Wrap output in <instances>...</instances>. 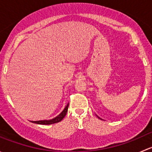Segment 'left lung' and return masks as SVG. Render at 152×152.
I'll return each mask as SVG.
<instances>
[{"label":"left lung","mask_w":152,"mask_h":152,"mask_svg":"<svg viewBox=\"0 0 152 152\" xmlns=\"http://www.w3.org/2000/svg\"><path fill=\"white\" fill-rule=\"evenodd\" d=\"M96 116H97V117H98V118H100V119H102V118H99V116H98V115H96Z\"/></svg>","instance_id":"left-lung-1"}]
</instances>
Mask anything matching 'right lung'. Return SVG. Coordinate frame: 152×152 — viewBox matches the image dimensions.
Instances as JSON below:
<instances>
[{"label":"right lung","mask_w":152,"mask_h":152,"mask_svg":"<svg viewBox=\"0 0 152 152\" xmlns=\"http://www.w3.org/2000/svg\"><path fill=\"white\" fill-rule=\"evenodd\" d=\"M68 106H69V103L67 104L66 107H65V109L62 110V113H61L59 115H58L56 117L50 119V120H41V121H31V122H32V123L34 124H42V125H50V124L58 123V122L61 121L65 118V116L66 115L67 109H68Z\"/></svg>","instance_id":"obj_1"}]
</instances>
